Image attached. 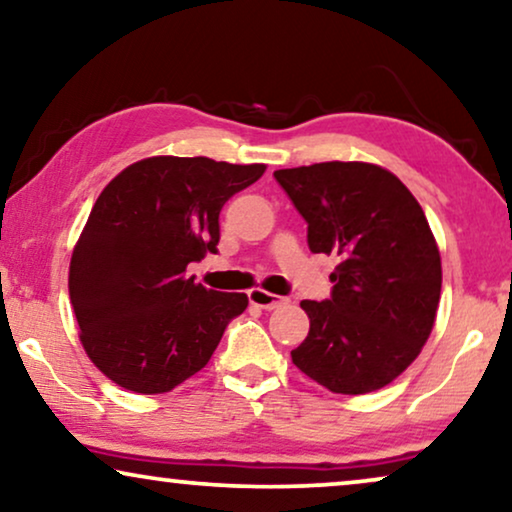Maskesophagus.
Segmentation results:
<instances>
[{
	"label": "esophagus",
	"instance_id": "34e87169",
	"mask_svg": "<svg viewBox=\"0 0 512 512\" xmlns=\"http://www.w3.org/2000/svg\"><path fill=\"white\" fill-rule=\"evenodd\" d=\"M249 303L261 307V310H275V307L286 303V298L275 296V293H268L263 289H254V291H249Z\"/></svg>",
	"mask_w": 512,
	"mask_h": 512
}]
</instances>
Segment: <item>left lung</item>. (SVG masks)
<instances>
[{"label":"left lung","instance_id":"8db88e82","mask_svg":"<svg viewBox=\"0 0 512 512\" xmlns=\"http://www.w3.org/2000/svg\"><path fill=\"white\" fill-rule=\"evenodd\" d=\"M312 254L338 256L331 298L303 300L310 333L291 352L333 394H368L394 382L431 335L440 254L429 221L403 181L370 163L277 170Z\"/></svg>","mask_w":512,"mask_h":512}]
</instances>
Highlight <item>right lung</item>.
Instances as JSON below:
<instances>
[{"label": "right lung", "mask_w": 512, "mask_h": 512, "mask_svg": "<svg viewBox=\"0 0 512 512\" xmlns=\"http://www.w3.org/2000/svg\"><path fill=\"white\" fill-rule=\"evenodd\" d=\"M265 165L139 160L97 198L69 265V298L90 361L118 387L165 394L212 359L247 310L244 293L195 284L188 263L216 254L221 207Z\"/></svg>", "instance_id": "1"}]
</instances>
